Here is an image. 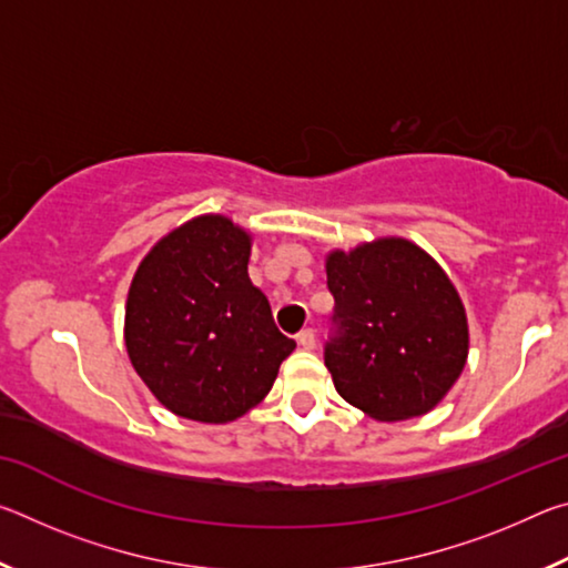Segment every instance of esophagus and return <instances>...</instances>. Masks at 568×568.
I'll use <instances>...</instances> for the list:
<instances>
[{
	"instance_id": "obj_1",
	"label": "esophagus",
	"mask_w": 568,
	"mask_h": 568,
	"mask_svg": "<svg viewBox=\"0 0 568 568\" xmlns=\"http://www.w3.org/2000/svg\"><path fill=\"white\" fill-rule=\"evenodd\" d=\"M297 345L305 351H313L315 348V331L313 328H303L297 333Z\"/></svg>"
}]
</instances>
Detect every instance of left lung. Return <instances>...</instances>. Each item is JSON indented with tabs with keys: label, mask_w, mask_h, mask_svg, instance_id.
I'll use <instances>...</instances> for the list:
<instances>
[{
	"label": "left lung",
	"mask_w": 568,
	"mask_h": 568,
	"mask_svg": "<svg viewBox=\"0 0 568 568\" xmlns=\"http://www.w3.org/2000/svg\"><path fill=\"white\" fill-rule=\"evenodd\" d=\"M338 335L325 343L335 390L376 420L434 410L468 358V318L456 285L426 250L378 237L325 255Z\"/></svg>",
	"instance_id": "obj_1"
}]
</instances>
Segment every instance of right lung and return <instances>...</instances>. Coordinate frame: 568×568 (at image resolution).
I'll use <instances>...</instances> for the list:
<instances>
[{
	"label": "right lung",
	"mask_w": 568,
	"mask_h": 568,
	"mask_svg": "<svg viewBox=\"0 0 568 568\" xmlns=\"http://www.w3.org/2000/svg\"><path fill=\"white\" fill-rule=\"evenodd\" d=\"M253 235L225 215H197L160 237L134 271L124 348L162 406L197 423L255 408L295 351L247 275Z\"/></svg>",
	"instance_id": "add662e5"
}]
</instances>
